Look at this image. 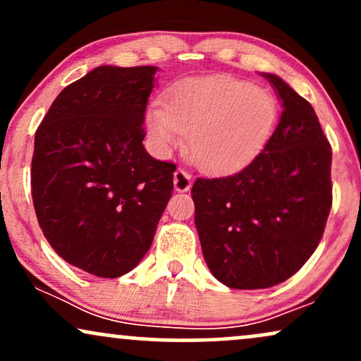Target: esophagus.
I'll return each instance as SVG.
<instances>
[{
	"label": "esophagus",
	"mask_w": 361,
	"mask_h": 361,
	"mask_svg": "<svg viewBox=\"0 0 361 361\" xmlns=\"http://www.w3.org/2000/svg\"><path fill=\"white\" fill-rule=\"evenodd\" d=\"M173 181H175V190L176 192H188L192 188V175L185 169H176L175 176H173Z\"/></svg>",
	"instance_id": "obj_1"
}]
</instances>
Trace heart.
I'll return each instance as SVG.
<instances>
[{"instance_id":"1","label":"heart","mask_w":361,"mask_h":361,"mask_svg":"<svg viewBox=\"0 0 361 361\" xmlns=\"http://www.w3.org/2000/svg\"><path fill=\"white\" fill-rule=\"evenodd\" d=\"M279 106L268 91L233 78H202L178 85L168 103H154L146 126L159 149L188 137L190 159L207 173H227L247 164L268 139Z\"/></svg>"}]
</instances>
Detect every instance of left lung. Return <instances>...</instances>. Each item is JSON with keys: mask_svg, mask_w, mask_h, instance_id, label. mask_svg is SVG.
<instances>
[{"mask_svg": "<svg viewBox=\"0 0 361 361\" xmlns=\"http://www.w3.org/2000/svg\"><path fill=\"white\" fill-rule=\"evenodd\" d=\"M263 76L283 106L267 146L241 171L192 186L207 267L239 290L295 275L316 251L333 205V152L316 111L281 78Z\"/></svg>", "mask_w": 361, "mask_h": 361, "instance_id": "obj_1", "label": "left lung"}]
</instances>
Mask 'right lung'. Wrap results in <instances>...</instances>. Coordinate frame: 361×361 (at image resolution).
I'll return each instance as SVG.
<instances>
[{
  "label": "right lung",
  "mask_w": 361,
  "mask_h": 361,
  "mask_svg": "<svg viewBox=\"0 0 361 361\" xmlns=\"http://www.w3.org/2000/svg\"><path fill=\"white\" fill-rule=\"evenodd\" d=\"M154 66H100L71 82L35 132L32 198L52 250L73 267L117 279L144 258L176 166L144 149Z\"/></svg>",
  "instance_id": "1"
}]
</instances>
